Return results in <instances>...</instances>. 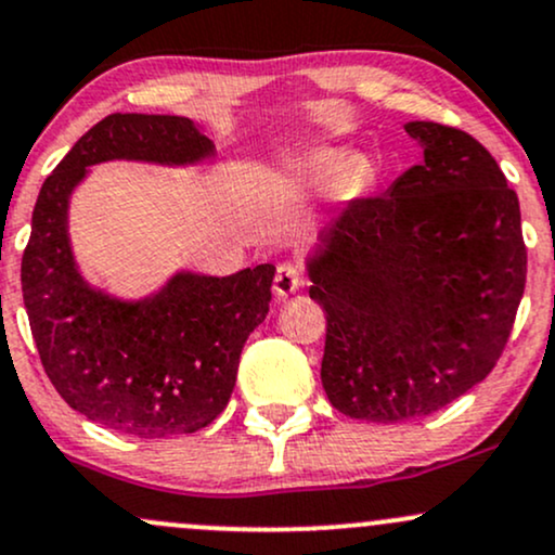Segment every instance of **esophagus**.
Here are the masks:
<instances>
[{
	"label": "esophagus",
	"mask_w": 555,
	"mask_h": 555,
	"mask_svg": "<svg viewBox=\"0 0 555 555\" xmlns=\"http://www.w3.org/2000/svg\"><path fill=\"white\" fill-rule=\"evenodd\" d=\"M305 273L302 269H297L295 263H282L276 269V276H273V292H276V297H289L295 295L305 286Z\"/></svg>",
	"instance_id": "esophagus-1"
}]
</instances>
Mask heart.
<instances>
[{
    "mask_svg": "<svg viewBox=\"0 0 555 555\" xmlns=\"http://www.w3.org/2000/svg\"><path fill=\"white\" fill-rule=\"evenodd\" d=\"M352 164L354 158L344 154V151H323V154L313 156L305 164V177L315 184H328L334 182L336 177H341L344 171L352 169Z\"/></svg>",
    "mask_w": 555,
    "mask_h": 555,
    "instance_id": "heart-1",
    "label": "heart"
}]
</instances>
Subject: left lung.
<instances>
[{
    "mask_svg": "<svg viewBox=\"0 0 555 555\" xmlns=\"http://www.w3.org/2000/svg\"><path fill=\"white\" fill-rule=\"evenodd\" d=\"M404 130L423 164L349 201L308 258L326 397L384 425L430 415L493 371L527 279L519 197L495 158L456 127Z\"/></svg>",
    "mask_w": 555,
    "mask_h": 555,
    "instance_id": "8db88e82",
    "label": "left lung"
}]
</instances>
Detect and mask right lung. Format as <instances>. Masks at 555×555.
Returning a JSON list of instances; mask_svg holds the SVG:
<instances>
[{
	"label": "right lung",
	"mask_w": 555,
	"mask_h": 555,
	"mask_svg": "<svg viewBox=\"0 0 555 555\" xmlns=\"http://www.w3.org/2000/svg\"><path fill=\"white\" fill-rule=\"evenodd\" d=\"M214 154L188 117L109 114L38 193L21 282L41 365L73 410L125 436L195 433L224 412L242 347L269 315L276 269L263 263L221 279L180 271L151 297H112L75 263L69 195L93 164L190 167Z\"/></svg>",
	"instance_id": "right-lung-1"
}]
</instances>
